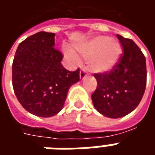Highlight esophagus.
Here are the masks:
<instances>
[{"label":"esophagus","mask_w":155,"mask_h":155,"mask_svg":"<svg viewBox=\"0 0 155 155\" xmlns=\"http://www.w3.org/2000/svg\"><path fill=\"white\" fill-rule=\"evenodd\" d=\"M88 76H89V74L85 71V70H81L80 73H79V77H80L81 79H84Z\"/></svg>","instance_id":"34e87169"}]
</instances>
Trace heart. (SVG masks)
I'll return each instance as SVG.
<instances>
[{
  "label": "heart",
  "mask_w": 155,
  "mask_h": 155,
  "mask_svg": "<svg viewBox=\"0 0 155 155\" xmlns=\"http://www.w3.org/2000/svg\"><path fill=\"white\" fill-rule=\"evenodd\" d=\"M77 49L84 58H90L91 68L97 71H109L115 65L122 53L121 45L105 36L96 37L78 45ZM66 53L71 56L69 51Z\"/></svg>",
  "instance_id": "b5f03b06"
}]
</instances>
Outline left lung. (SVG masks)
I'll return each instance as SVG.
<instances>
[{"mask_svg":"<svg viewBox=\"0 0 155 155\" xmlns=\"http://www.w3.org/2000/svg\"><path fill=\"white\" fill-rule=\"evenodd\" d=\"M123 53L104 73H95L97 82L91 98L96 110L110 118L132 112L140 104L147 84L146 58L132 39L116 35Z\"/></svg>","mask_w":155,"mask_h":155,"instance_id":"8db88e82","label":"left lung"}]
</instances>
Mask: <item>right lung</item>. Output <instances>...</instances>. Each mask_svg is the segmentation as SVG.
Segmentation results:
<instances>
[{"label":"right lung","instance_id":"obj_1","mask_svg":"<svg viewBox=\"0 0 155 155\" xmlns=\"http://www.w3.org/2000/svg\"><path fill=\"white\" fill-rule=\"evenodd\" d=\"M55 33L39 32L23 40L15 52L12 83L15 96L29 113L40 117L62 110L70 87L80 79L79 68L70 71L54 47Z\"/></svg>","mask_w":155,"mask_h":155}]
</instances>
